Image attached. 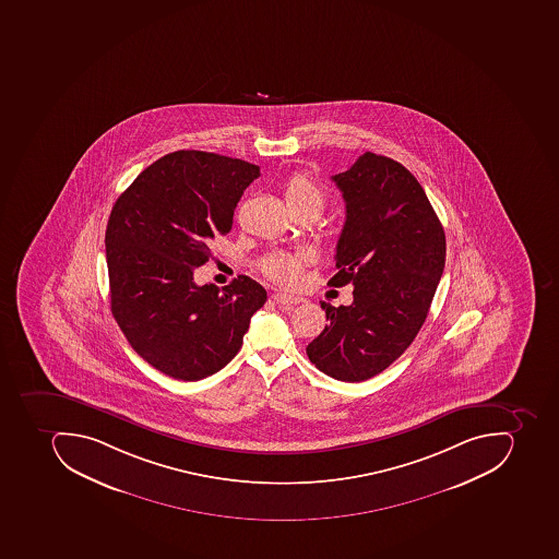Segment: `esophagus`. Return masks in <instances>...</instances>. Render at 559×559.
I'll return each instance as SVG.
<instances>
[{
	"instance_id": "34e87169",
	"label": "esophagus",
	"mask_w": 559,
	"mask_h": 559,
	"mask_svg": "<svg viewBox=\"0 0 559 559\" xmlns=\"http://www.w3.org/2000/svg\"><path fill=\"white\" fill-rule=\"evenodd\" d=\"M272 299L278 302V305H298V302L302 301L301 298H296V296H289V294L284 293L272 294Z\"/></svg>"
}]
</instances>
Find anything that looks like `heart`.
Wrapping results in <instances>:
<instances>
[{
    "label": "heart",
    "instance_id": "b5f03b06",
    "mask_svg": "<svg viewBox=\"0 0 559 559\" xmlns=\"http://www.w3.org/2000/svg\"><path fill=\"white\" fill-rule=\"evenodd\" d=\"M284 195L290 211L310 210L322 213L325 206V192L313 178L305 173H296L284 183ZM311 261L310 251L273 252L261 260L260 270L269 281L281 286H296L302 266Z\"/></svg>",
    "mask_w": 559,
    "mask_h": 559
}]
</instances>
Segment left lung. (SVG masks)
I'll return each mask as SVG.
<instances>
[{
  "mask_svg": "<svg viewBox=\"0 0 559 559\" xmlns=\"http://www.w3.org/2000/svg\"><path fill=\"white\" fill-rule=\"evenodd\" d=\"M332 181L346 222L329 286L355 289L349 307L322 305L329 323L307 355L331 378L360 382L416 340L445 266V231L419 181L390 157L366 152Z\"/></svg>",
  "mask_w": 559,
  "mask_h": 559,
  "instance_id": "obj_1",
  "label": "left lung"
}]
</instances>
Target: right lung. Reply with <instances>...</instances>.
<instances>
[{"label":"right lung","instance_id":"1","mask_svg":"<svg viewBox=\"0 0 559 559\" xmlns=\"http://www.w3.org/2000/svg\"><path fill=\"white\" fill-rule=\"evenodd\" d=\"M257 164L177 151L119 195L106 230L110 310L131 348L154 369L199 381L236 357L266 290L246 275L198 286L210 243L231 228Z\"/></svg>","mask_w":559,"mask_h":559}]
</instances>
